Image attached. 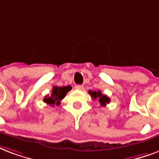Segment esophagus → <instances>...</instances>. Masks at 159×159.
<instances>
[{
	"label": "esophagus",
	"instance_id": "1",
	"mask_svg": "<svg viewBox=\"0 0 159 159\" xmlns=\"http://www.w3.org/2000/svg\"><path fill=\"white\" fill-rule=\"evenodd\" d=\"M75 88L77 90H83V86L82 85H76L75 86Z\"/></svg>",
	"mask_w": 159,
	"mask_h": 159
}]
</instances>
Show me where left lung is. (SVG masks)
Returning <instances> with one entry per match:
<instances>
[{
    "label": "left lung",
    "instance_id": "1",
    "mask_svg": "<svg viewBox=\"0 0 159 159\" xmlns=\"http://www.w3.org/2000/svg\"><path fill=\"white\" fill-rule=\"evenodd\" d=\"M89 94L92 96V98L93 99H98L100 102V105L102 107H105L107 103L110 102V98H109L108 97L107 95H104L102 93L101 91H98V92H96V91H89L88 92Z\"/></svg>",
    "mask_w": 159,
    "mask_h": 159
}]
</instances>
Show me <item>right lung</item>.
<instances>
[{"label":"right lung","instance_id":"right-lung-1","mask_svg":"<svg viewBox=\"0 0 159 159\" xmlns=\"http://www.w3.org/2000/svg\"><path fill=\"white\" fill-rule=\"evenodd\" d=\"M71 89V86H66V87H57V86H53L52 89L51 95L46 96L43 99V101L46 103L49 104L50 106H58L60 105V102L65 98L66 93Z\"/></svg>","mask_w":159,"mask_h":159}]
</instances>
